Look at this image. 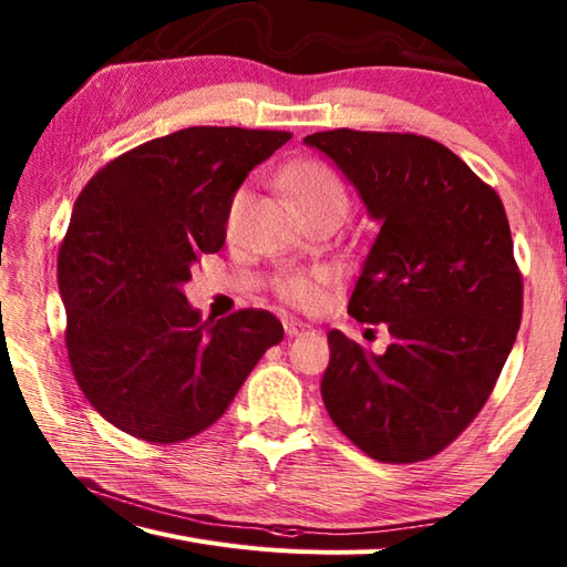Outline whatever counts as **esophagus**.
I'll list each match as a JSON object with an SVG mask.
<instances>
[{"instance_id":"esophagus-1","label":"esophagus","mask_w":567,"mask_h":567,"mask_svg":"<svg viewBox=\"0 0 567 567\" xmlns=\"http://www.w3.org/2000/svg\"><path fill=\"white\" fill-rule=\"evenodd\" d=\"M307 331H311V327H309V323H305V321H297V319L285 321V333L287 336H302Z\"/></svg>"}]
</instances>
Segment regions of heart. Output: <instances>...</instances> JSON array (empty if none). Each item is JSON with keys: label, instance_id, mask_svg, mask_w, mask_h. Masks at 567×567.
I'll return each mask as SVG.
<instances>
[{"label": "heart", "instance_id": "obj_1", "mask_svg": "<svg viewBox=\"0 0 567 567\" xmlns=\"http://www.w3.org/2000/svg\"><path fill=\"white\" fill-rule=\"evenodd\" d=\"M277 185L295 199V204L305 212L307 219L319 214L346 216L348 204H351L348 187L341 175L336 173L331 165L321 161L290 163L282 167L280 175H277ZM248 204L250 189L246 185L238 187L231 199H228L224 214V231L228 238L238 234ZM327 282L329 275L323 270L290 272L277 282V295H280L287 305H292L297 309H317L323 299V287H327Z\"/></svg>", "mask_w": 567, "mask_h": 567}]
</instances>
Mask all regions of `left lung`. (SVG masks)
Instances as JSON below:
<instances>
[{"mask_svg": "<svg viewBox=\"0 0 567 567\" xmlns=\"http://www.w3.org/2000/svg\"><path fill=\"white\" fill-rule=\"evenodd\" d=\"M305 143L341 167L382 224L348 315L392 336L375 355L331 331L323 404L375 461H426L480 414L519 331L524 282L507 212L433 138L333 128Z\"/></svg>", "mask_w": 567, "mask_h": 567, "instance_id": "1", "label": "left lung"}]
</instances>
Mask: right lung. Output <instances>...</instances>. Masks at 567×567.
I'll use <instances>...</instances> for the list:
<instances>
[{
    "label": "right lung",
    "instance_id": "add662e5",
    "mask_svg": "<svg viewBox=\"0 0 567 567\" xmlns=\"http://www.w3.org/2000/svg\"><path fill=\"white\" fill-rule=\"evenodd\" d=\"M290 131L189 126L141 143L94 173L58 250L72 375L128 436L179 443L234 402L282 323L265 309L202 321L183 287L219 252L224 214L252 167Z\"/></svg>",
    "mask_w": 567,
    "mask_h": 567
}]
</instances>
